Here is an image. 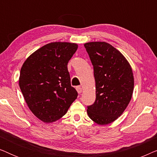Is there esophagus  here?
Returning <instances> with one entry per match:
<instances>
[{
	"label": "esophagus",
	"mask_w": 157,
	"mask_h": 157,
	"mask_svg": "<svg viewBox=\"0 0 157 157\" xmlns=\"http://www.w3.org/2000/svg\"><path fill=\"white\" fill-rule=\"evenodd\" d=\"M76 89L78 94H81V92H82V88H81V86H76Z\"/></svg>",
	"instance_id": "1"
}]
</instances>
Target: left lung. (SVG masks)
<instances>
[{
    "instance_id": "left-lung-1",
    "label": "left lung",
    "mask_w": 157,
    "mask_h": 157,
    "mask_svg": "<svg viewBox=\"0 0 157 157\" xmlns=\"http://www.w3.org/2000/svg\"><path fill=\"white\" fill-rule=\"evenodd\" d=\"M84 46L94 66L96 101L88 106L90 119L99 125L117 120L132 99L134 79L124 55L106 42H89Z\"/></svg>"
}]
</instances>
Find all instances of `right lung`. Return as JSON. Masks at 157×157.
Instances as JSON below:
<instances>
[{"mask_svg": "<svg viewBox=\"0 0 157 157\" xmlns=\"http://www.w3.org/2000/svg\"><path fill=\"white\" fill-rule=\"evenodd\" d=\"M77 48L74 43H50L30 55L21 67L19 86L23 97L31 112L44 123L63 117L78 96L67 68Z\"/></svg>", "mask_w": 157, "mask_h": 157, "instance_id": "add662e5", "label": "right lung"}]
</instances>
